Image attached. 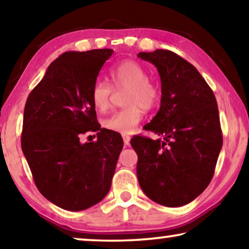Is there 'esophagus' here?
Segmentation results:
<instances>
[{
	"mask_svg": "<svg viewBox=\"0 0 249 249\" xmlns=\"http://www.w3.org/2000/svg\"><path fill=\"white\" fill-rule=\"evenodd\" d=\"M122 138H124V145H129V142H130V137H129V136H127V135H124V136H122Z\"/></svg>",
	"mask_w": 249,
	"mask_h": 249,
	"instance_id": "1",
	"label": "esophagus"
}]
</instances>
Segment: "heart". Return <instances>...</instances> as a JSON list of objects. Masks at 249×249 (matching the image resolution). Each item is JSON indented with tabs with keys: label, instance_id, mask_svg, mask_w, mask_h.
Listing matches in <instances>:
<instances>
[{
	"label": "heart",
	"instance_id": "heart-1",
	"mask_svg": "<svg viewBox=\"0 0 249 249\" xmlns=\"http://www.w3.org/2000/svg\"><path fill=\"white\" fill-rule=\"evenodd\" d=\"M110 79L114 88H127L124 103L128 105L105 118L102 124L105 129L128 135L135 130L142 118V107H154L160 100V90L148 80L147 71L142 64L127 60L112 68ZM112 87L107 81L96 80L91 87L90 98L98 111H105L110 105Z\"/></svg>",
	"mask_w": 249,
	"mask_h": 249
}]
</instances>
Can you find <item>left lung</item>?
I'll return each mask as SVG.
<instances>
[{"label": "left lung", "mask_w": 249, "mask_h": 249, "mask_svg": "<svg viewBox=\"0 0 249 249\" xmlns=\"http://www.w3.org/2000/svg\"><path fill=\"white\" fill-rule=\"evenodd\" d=\"M138 57L154 64L161 78V107L145 129L164 137L131 139L139 185L161 205H186L209 186L222 148L215 96L198 70L178 54L156 50Z\"/></svg>", "instance_id": "8db88e82"}]
</instances>
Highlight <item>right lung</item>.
Listing matches in <instances>:
<instances>
[{"label":"right lung","instance_id":"1","mask_svg":"<svg viewBox=\"0 0 249 249\" xmlns=\"http://www.w3.org/2000/svg\"><path fill=\"white\" fill-rule=\"evenodd\" d=\"M113 50L66 52L47 68L23 111L21 148L40 194L68 211L107 196L124 147L120 134L101 128L91 87ZM98 131V141L81 136Z\"/></svg>","mask_w":249,"mask_h":249}]
</instances>
